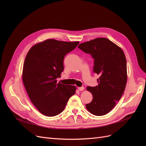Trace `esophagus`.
Returning <instances> with one entry per match:
<instances>
[{"label": "esophagus", "mask_w": 146, "mask_h": 146, "mask_svg": "<svg viewBox=\"0 0 146 146\" xmlns=\"http://www.w3.org/2000/svg\"><path fill=\"white\" fill-rule=\"evenodd\" d=\"M77 89H78V91H83V90H84V87H78V88H77Z\"/></svg>", "instance_id": "esophagus-1"}]
</instances>
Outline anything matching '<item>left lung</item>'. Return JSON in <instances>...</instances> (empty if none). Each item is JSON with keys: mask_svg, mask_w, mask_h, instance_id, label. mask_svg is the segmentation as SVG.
Here are the masks:
<instances>
[{"mask_svg": "<svg viewBox=\"0 0 146 146\" xmlns=\"http://www.w3.org/2000/svg\"><path fill=\"white\" fill-rule=\"evenodd\" d=\"M78 47L92 55L93 72L99 76L98 86L86 87L92 95V100L86 108L94 115H105L115 107L125 90L127 71L124 52L105 38L81 43Z\"/></svg>", "mask_w": 146, "mask_h": 146, "instance_id": "left-lung-1", "label": "left lung"}]
</instances>
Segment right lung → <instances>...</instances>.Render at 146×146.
I'll return each mask as SVG.
<instances>
[{
  "label": "right lung",
  "instance_id": "obj_1",
  "mask_svg": "<svg viewBox=\"0 0 146 146\" xmlns=\"http://www.w3.org/2000/svg\"><path fill=\"white\" fill-rule=\"evenodd\" d=\"M78 44L48 39L33 46L25 56L22 75L24 85L30 100L44 115H58L76 93V86L57 83L56 78L64 69L65 55Z\"/></svg>",
  "mask_w": 146,
  "mask_h": 146
}]
</instances>
